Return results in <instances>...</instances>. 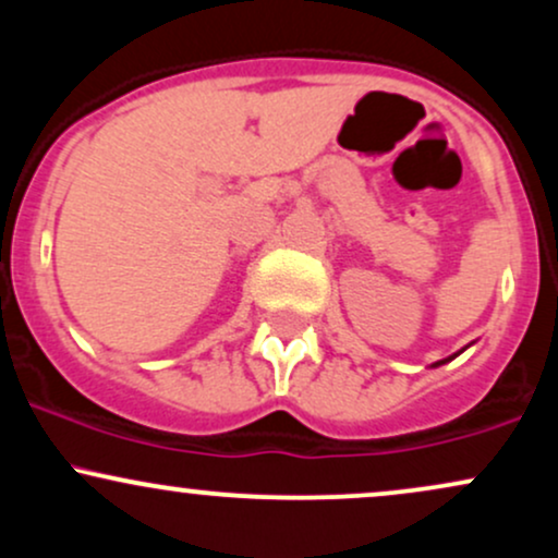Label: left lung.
Segmentation results:
<instances>
[{"label":"left lung","mask_w":558,"mask_h":558,"mask_svg":"<svg viewBox=\"0 0 558 558\" xmlns=\"http://www.w3.org/2000/svg\"><path fill=\"white\" fill-rule=\"evenodd\" d=\"M451 360H453V356H451ZM444 362H448V360H444ZM444 362H438V364H444Z\"/></svg>","instance_id":"left-lung-1"}]
</instances>
